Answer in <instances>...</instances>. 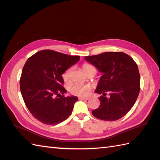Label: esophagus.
I'll list each match as a JSON object with an SVG mask.
<instances>
[{
	"label": "esophagus",
	"mask_w": 160,
	"mask_h": 160,
	"mask_svg": "<svg viewBox=\"0 0 160 160\" xmlns=\"http://www.w3.org/2000/svg\"><path fill=\"white\" fill-rule=\"evenodd\" d=\"M79 99H82V100H88L90 99V97H79Z\"/></svg>",
	"instance_id": "34e87169"
}]
</instances>
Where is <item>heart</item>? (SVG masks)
<instances>
[{"label": "heart", "mask_w": 160, "mask_h": 160, "mask_svg": "<svg viewBox=\"0 0 160 160\" xmlns=\"http://www.w3.org/2000/svg\"><path fill=\"white\" fill-rule=\"evenodd\" d=\"M82 68L84 72L86 74L90 72V71H94L95 72L97 71L96 68L90 64H83ZM71 68H68V69L65 71L63 74H62V77H63V79L65 82H68V81H70V74L71 72ZM68 90H69L70 92L72 94H74V95H76L78 97H87L89 95L91 92L92 86L89 83L83 85L72 84L70 85V86L68 87Z\"/></svg>", "instance_id": "heart-1"}]
</instances>
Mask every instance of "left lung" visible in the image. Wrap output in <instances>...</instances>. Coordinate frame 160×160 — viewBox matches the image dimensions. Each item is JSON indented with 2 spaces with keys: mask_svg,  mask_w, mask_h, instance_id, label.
I'll return each instance as SVG.
<instances>
[{
  "mask_svg": "<svg viewBox=\"0 0 160 160\" xmlns=\"http://www.w3.org/2000/svg\"><path fill=\"white\" fill-rule=\"evenodd\" d=\"M103 75L95 90L102 94L100 105L92 111L102 120L115 121L121 119L132 108L140 90L138 66L132 58L122 52H107L98 55L85 57ZM110 96L105 97L106 92Z\"/></svg>",
  "mask_w": 160,
  "mask_h": 160,
  "instance_id": "1",
  "label": "left lung"
}]
</instances>
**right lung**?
<instances>
[{
  "mask_svg": "<svg viewBox=\"0 0 160 160\" xmlns=\"http://www.w3.org/2000/svg\"><path fill=\"white\" fill-rule=\"evenodd\" d=\"M79 59V56L44 50L26 61L22 70L20 89L26 106L39 122L56 125L71 115L78 98L64 97L67 90L62 86V74Z\"/></svg>",
  "mask_w": 160,
  "mask_h": 160,
  "instance_id": "right-lung-1",
  "label": "right lung"
}]
</instances>
